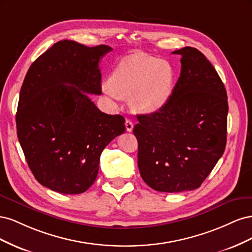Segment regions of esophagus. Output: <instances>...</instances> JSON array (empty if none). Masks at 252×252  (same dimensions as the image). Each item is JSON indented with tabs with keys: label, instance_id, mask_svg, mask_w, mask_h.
Here are the masks:
<instances>
[{
	"label": "esophagus",
	"instance_id": "1",
	"mask_svg": "<svg viewBox=\"0 0 252 252\" xmlns=\"http://www.w3.org/2000/svg\"><path fill=\"white\" fill-rule=\"evenodd\" d=\"M125 126H126V130H127L128 132H131V131H132V129H133V123H132L131 120L127 119V120L125 121Z\"/></svg>",
	"mask_w": 252,
	"mask_h": 252
}]
</instances>
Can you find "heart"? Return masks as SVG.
<instances>
[{
	"label": "heart",
	"instance_id": "1",
	"mask_svg": "<svg viewBox=\"0 0 252 252\" xmlns=\"http://www.w3.org/2000/svg\"><path fill=\"white\" fill-rule=\"evenodd\" d=\"M172 83L173 72L165 61L133 56L120 62L103 89L112 97L131 96L136 111L155 112L168 101Z\"/></svg>",
	"mask_w": 252,
	"mask_h": 252
}]
</instances>
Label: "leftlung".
<instances>
[{"label": "left lung", "instance_id": "obj_1", "mask_svg": "<svg viewBox=\"0 0 252 252\" xmlns=\"http://www.w3.org/2000/svg\"><path fill=\"white\" fill-rule=\"evenodd\" d=\"M181 75L168 101L139 114L133 133L139 143L141 177L157 191L199 188L223 156L228 102L224 84L201 51L184 47Z\"/></svg>", "mask_w": 252, "mask_h": 252}]
</instances>
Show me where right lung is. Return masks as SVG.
Listing matches in <instances>:
<instances>
[{
  "label": "right lung",
  "instance_id": "1",
  "mask_svg": "<svg viewBox=\"0 0 252 252\" xmlns=\"http://www.w3.org/2000/svg\"><path fill=\"white\" fill-rule=\"evenodd\" d=\"M112 48L60 41L28 69L20 93L17 132L36 181L64 194L94 184L104 148L125 131V119L102 112L98 62Z\"/></svg>",
  "mask_w": 252,
  "mask_h": 252
}]
</instances>
